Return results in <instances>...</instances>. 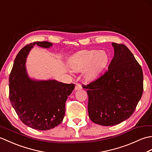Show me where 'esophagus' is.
I'll return each mask as SVG.
<instances>
[{
  "label": "esophagus",
  "instance_id": "34e87169",
  "mask_svg": "<svg viewBox=\"0 0 152 152\" xmlns=\"http://www.w3.org/2000/svg\"><path fill=\"white\" fill-rule=\"evenodd\" d=\"M82 89V85L80 84V83H77L75 86V89L76 90H80V89Z\"/></svg>",
  "mask_w": 152,
  "mask_h": 152
}]
</instances>
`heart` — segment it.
Masks as SVG:
<instances>
[{
  "label": "heart",
  "instance_id": "obj_1",
  "mask_svg": "<svg viewBox=\"0 0 152 152\" xmlns=\"http://www.w3.org/2000/svg\"><path fill=\"white\" fill-rule=\"evenodd\" d=\"M110 57L107 52L96 50L80 51L71 57L69 64L74 72L85 70V78L93 80L107 66Z\"/></svg>",
  "mask_w": 152,
  "mask_h": 152
}]
</instances>
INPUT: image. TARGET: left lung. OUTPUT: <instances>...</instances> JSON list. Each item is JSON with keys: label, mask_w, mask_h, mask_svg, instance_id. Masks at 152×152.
<instances>
[{"label": "left lung", "mask_w": 152, "mask_h": 152, "mask_svg": "<svg viewBox=\"0 0 152 152\" xmlns=\"http://www.w3.org/2000/svg\"><path fill=\"white\" fill-rule=\"evenodd\" d=\"M114 56L108 70L86 86L88 114L95 124L112 126L133 114L143 93V72L133 54L123 44L112 43Z\"/></svg>", "instance_id": "1"}]
</instances>
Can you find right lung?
Returning a JSON list of instances; mask_svg holds the SVG:
<instances>
[{
  "label": "right lung",
  "instance_id": "obj_1",
  "mask_svg": "<svg viewBox=\"0 0 152 152\" xmlns=\"http://www.w3.org/2000/svg\"><path fill=\"white\" fill-rule=\"evenodd\" d=\"M35 44L50 48L51 42H35L19 51L9 77V99L19 118L28 127L45 131L63 121L65 102L75 85L56 80L34 81L28 78L25 63L29 51Z\"/></svg>",
  "mask_w": 152,
  "mask_h": 152
}]
</instances>
